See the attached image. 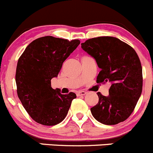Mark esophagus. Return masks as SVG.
Here are the masks:
<instances>
[{"mask_svg":"<svg viewBox=\"0 0 153 153\" xmlns=\"http://www.w3.org/2000/svg\"><path fill=\"white\" fill-rule=\"evenodd\" d=\"M86 94V92L84 91H79L76 92L77 97H81L84 96V95Z\"/></svg>","mask_w":153,"mask_h":153,"instance_id":"esophagus-1","label":"esophagus"}]
</instances>
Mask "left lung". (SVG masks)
<instances>
[{"label":"left lung","instance_id":"obj_1","mask_svg":"<svg viewBox=\"0 0 153 153\" xmlns=\"http://www.w3.org/2000/svg\"><path fill=\"white\" fill-rule=\"evenodd\" d=\"M101 69L97 83L111 82L108 96L98 92L99 101L91 108L93 117L105 125L124 121L132 113L143 86L142 67L135 51L120 39L101 36L81 44Z\"/></svg>","mask_w":153,"mask_h":153}]
</instances>
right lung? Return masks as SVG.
I'll use <instances>...</instances> for the list:
<instances>
[{"label": "right lung", "mask_w": 153, "mask_h": 153, "mask_svg": "<svg viewBox=\"0 0 153 153\" xmlns=\"http://www.w3.org/2000/svg\"><path fill=\"white\" fill-rule=\"evenodd\" d=\"M79 44L78 39L41 37L32 42L19 58L16 74L18 97L37 123L54 126L65 118L76 95L62 94L59 89L52 88L51 79L57 77L65 60Z\"/></svg>", "instance_id": "right-lung-1"}]
</instances>
